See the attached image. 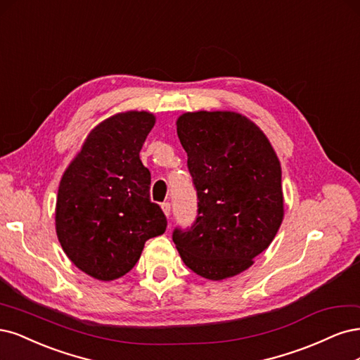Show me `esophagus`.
I'll list each match as a JSON object with an SVG mask.
<instances>
[{
  "label": "esophagus",
  "instance_id": "34e87169",
  "mask_svg": "<svg viewBox=\"0 0 360 360\" xmlns=\"http://www.w3.org/2000/svg\"><path fill=\"white\" fill-rule=\"evenodd\" d=\"M161 210H163V212H165V215L169 218L170 217V203H163L161 205Z\"/></svg>",
  "mask_w": 360,
  "mask_h": 360
}]
</instances>
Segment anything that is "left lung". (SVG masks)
I'll list each match as a JSON object with an SVG mask.
<instances>
[{"label":"left lung","instance_id":"1","mask_svg":"<svg viewBox=\"0 0 360 360\" xmlns=\"http://www.w3.org/2000/svg\"><path fill=\"white\" fill-rule=\"evenodd\" d=\"M176 131L199 199L190 230L173 242L185 266L221 281L247 271L284 218L281 163L269 139L231 110L185 112Z\"/></svg>","mask_w":360,"mask_h":360}]
</instances>
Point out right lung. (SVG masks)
<instances>
[{
  "mask_svg": "<svg viewBox=\"0 0 360 360\" xmlns=\"http://www.w3.org/2000/svg\"><path fill=\"white\" fill-rule=\"evenodd\" d=\"M155 125L146 110L115 113L97 124L64 170L55 229L67 257L98 281L118 280L141 259L145 242L167 221L149 199L150 173L139 153Z\"/></svg>",
  "mask_w": 360,
  "mask_h": 360,
  "instance_id": "add662e5",
  "label": "right lung"
}]
</instances>
